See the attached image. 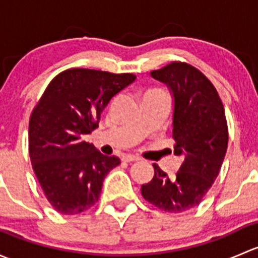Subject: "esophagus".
<instances>
[{"mask_svg":"<svg viewBox=\"0 0 258 258\" xmlns=\"http://www.w3.org/2000/svg\"><path fill=\"white\" fill-rule=\"evenodd\" d=\"M141 158L137 157V156L135 155H124L123 156V161H126V162H136V161H140Z\"/></svg>","mask_w":258,"mask_h":258,"instance_id":"34e87169","label":"esophagus"}]
</instances>
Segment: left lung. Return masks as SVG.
Instances as JSON below:
<instances>
[{
  "instance_id": "1",
  "label": "left lung",
  "mask_w": 258,
  "mask_h": 258,
  "mask_svg": "<svg viewBox=\"0 0 258 258\" xmlns=\"http://www.w3.org/2000/svg\"><path fill=\"white\" fill-rule=\"evenodd\" d=\"M150 75L172 96L175 155L183 162L173 177L153 163L155 176L141 194L157 209L184 212L200 205L220 173L228 144L225 108L210 80L191 64L172 62Z\"/></svg>"
}]
</instances>
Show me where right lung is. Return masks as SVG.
<instances>
[{"instance_id": "right-lung-1", "label": "right lung", "mask_w": 258, "mask_h": 258, "mask_svg": "<svg viewBox=\"0 0 258 258\" xmlns=\"http://www.w3.org/2000/svg\"><path fill=\"white\" fill-rule=\"evenodd\" d=\"M131 74L72 69L57 75L30 118L33 171L53 209L77 215L98 201L103 179L121 163L85 141L114 96L135 82Z\"/></svg>"}]
</instances>
